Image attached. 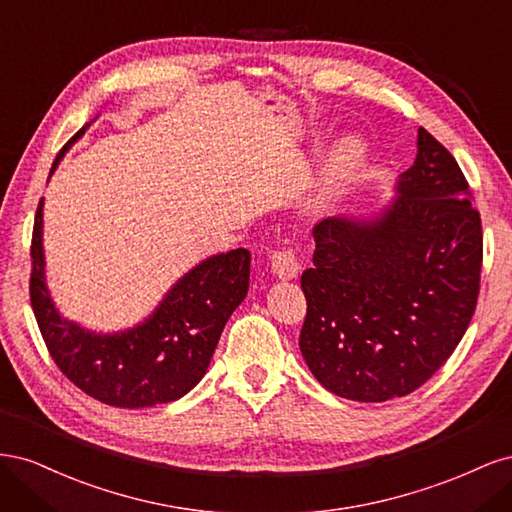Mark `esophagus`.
Here are the masks:
<instances>
[{"label":"esophagus","mask_w":512,"mask_h":512,"mask_svg":"<svg viewBox=\"0 0 512 512\" xmlns=\"http://www.w3.org/2000/svg\"><path fill=\"white\" fill-rule=\"evenodd\" d=\"M271 269H273V275L280 277V280H292V277H297L301 269L297 252L294 250L275 252L271 256Z\"/></svg>","instance_id":"obj_1"}]
</instances>
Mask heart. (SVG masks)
<instances>
[{
    "label": "heart",
    "instance_id": "heart-1",
    "mask_svg": "<svg viewBox=\"0 0 512 512\" xmlns=\"http://www.w3.org/2000/svg\"><path fill=\"white\" fill-rule=\"evenodd\" d=\"M365 164V147L359 141H344L333 149L329 160L324 162L322 173L314 185L309 207L312 211L329 209L335 198L346 190V185L359 175Z\"/></svg>",
    "mask_w": 512,
    "mask_h": 512
}]
</instances>
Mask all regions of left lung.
<instances>
[{"label": "left lung", "instance_id": "left-lung-1", "mask_svg": "<svg viewBox=\"0 0 512 512\" xmlns=\"http://www.w3.org/2000/svg\"><path fill=\"white\" fill-rule=\"evenodd\" d=\"M314 241V267L301 275L309 371L352 401L416 391L461 342L478 297L483 230L455 158L418 128L393 198L322 220Z\"/></svg>", "mask_w": 512, "mask_h": 512}]
</instances>
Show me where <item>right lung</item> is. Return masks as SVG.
<instances>
[{"instance_id": "add662e5", "label": "right lung", "mask_w": 512, "mask_h": 512, "mask_svg": "<svg viewBox=\"0 0 512 512\" xmlns=\"http://www.w3.org/2000/svg\"><path fill=\"white\" fill-rule=\"evenodd\" d=\"M96 121V119H94ZM91 123L76 132L53 162L51 175ZM49 175V179H51ZM44 198L32 239V307L53 361L89 397L115 408L170 404L203 380L232 312L250 288V252L211 254L166 290L153 312L121 331H94L59 312L44 258Z\"/></svg>"}]
</instances>
